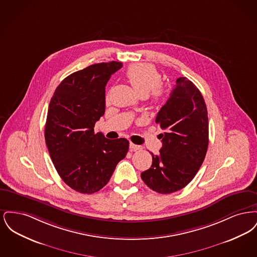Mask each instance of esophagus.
Here are the masks:
<instances>
[{"label": "esophagus", "instance_id": "esophagus-1", "mask_svg": "<svg viewBox=\"0 0 257 257\" xmlns=\"http://www.w3.org/2000/svg\"><path fill=\"white\" fill-rule=\"evenodd\" d=\"M130 149L133 150V151H137V150H141L142 147H140V146L134 145V144H132V143H130Z\"/></svg>", "mask_w": 257, "mask_h": 257}]
</instances>
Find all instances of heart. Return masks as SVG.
<instances>
[{
    "instance_id": "b5f03b06",
    "label": "heart",
    "mask_w": 257,
    "mask_h": 257,
    "mask_svg": "<svg viewBox=\"0 0 257 257\" xmlns=\"http://www.w3.org/2000/svg\"><path fill=\"white\" fill-rule=\"evenodd\" d=\"M126 78L141 96L146 97L150 93L154 102H159L163 97L164 89L160 85L162 76L153 65L147 63L132 64L126 71Z\"/></svg>"
}]
</instances>
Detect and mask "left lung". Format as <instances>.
Segmentation results:
<instances>
[{"instance_id":"obj_1","label":"left lung","mask_w":257,"mask_h":257,"mask_svg":"<svg viewBox=\"0 0 257 257\" xmlns=\"http://www.w3.org/2000/svg\"><path fill=\"white\" fill-rule=\"evenodd\" d=\"M156 123L165 130L163 147L158 155L151 153V168L141 177L151 190L166 195L193 180L207 152V108L198 88L186 77L176 80Z\"/></svg>"}]
</instances>
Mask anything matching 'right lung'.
Instances as JSON below:
<instances>
[{"mask_svg": "<svg viewBox=\"0 0 257 257\" xmlns=\"http://www.w3.org/2000/svg\"><path fill=\"white\" fill-rule=\"evenodd\" d=\"M122 67L118 61L92 64L70 74L50 101L45 142L63 182L81 194H93L109 182L129 148L126 139L94 134L105 112V86Z\"/></svg>", "mask_w": 257, "mask_h": 257, "instance_id": "obj_1", "label": "right lung"}]
</instances>
